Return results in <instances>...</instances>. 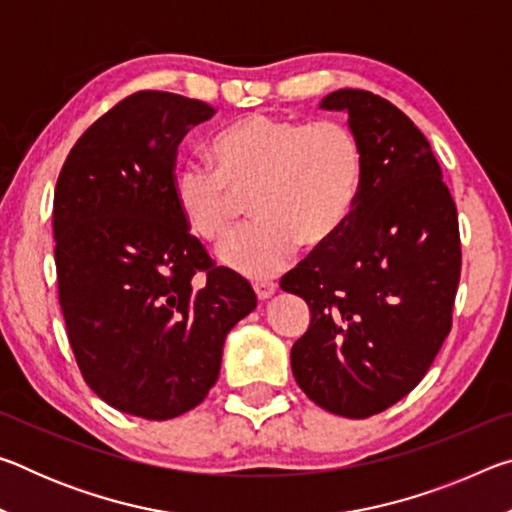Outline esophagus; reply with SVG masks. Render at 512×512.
Returning a JSON list of instances; mask_svg holds the SVG:
<instances>
[{"instance_id":"34e87169","label":"esophagus","mask_w":512,"mask_h":512,"mask_svg":"<svg viewBox=\"0 0 512 512\" xmlns=\"http://www.w3.org/2000/svg\"><path fill=\"white\" fill-rule=\"evenodd\" d=\"M253 289H255L259 300H268L277 291V284L275 282H255Z\"/></svg>"}]
</instances>
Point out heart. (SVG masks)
<instances>
[{"instance_id": "1", "label": "heart", "mask_w": 512, "mask_h": 512, "mask_svg": "<svg viewBox=\"0 0 512 512\" xmlns=\"http://www.w3.org/2000/svg\"><path fill=\"white\" fill-rule=\"evenodd\" d=\"M214 169L183 160L171 198L180 219L207 244L235 228L239 198L250 196L255 223L221 248V262L246 277H271L298 246H323L352 214L361 183V149L332 119L300 124L255 115L232 121L210 144Z\"/></svg>"}]
</instances>
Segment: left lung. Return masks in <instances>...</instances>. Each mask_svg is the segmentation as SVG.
Returning <instances> with one entry per match:
<instances>
[{"label": "left lung", "instance_id": "1", "mask_svg": "<svg viewBox=\"0 0 512 512\" xmlns=\"http://www.w3.org/2000/svg\"><path fill=\"white\" fill-rule=\"evenodd\" d=\"M361 149L352 214L280 280L309 305L291 370L311 402L370 418L409 395L443 348L461 280L452 194L427 137L391 101L336 90Z\"/></svg>", "mask_w": 512, "mask_h": 512}]
</instances>
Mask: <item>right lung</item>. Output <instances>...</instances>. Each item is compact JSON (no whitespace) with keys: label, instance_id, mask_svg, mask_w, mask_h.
I'll list each match as a JSON object with an SVG mask.
<instances>
[{"label":"right lung","instance_id":"1","mask_svg":"<svg viewBox=\"0 0 512 512\" xmlns=\"http://www.w3.org/2000/svg\"><path fill=\"white\" fill-rule=\"evenodd\" d=\"M214 108L135 92L72 146L54 192L58 300L83 379L146 420L178 418L219 379L225 336L257 307L171 198L178 144Z\"/></svg>","mask_w":512,"mask_h":512}]
</instances>
